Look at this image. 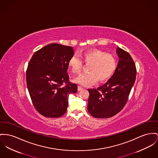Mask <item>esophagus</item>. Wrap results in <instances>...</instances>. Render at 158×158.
Returning a JSON list of instances; mask_svg holds the SVG:
<instances>
[{"label":"esophagus","instance_id":"34e87169","mask_svg":"<svg viewBox=\"0 0 158 158\" xmlns=\"http://www.w3.org/2000/svg\"><path fill=\"white\" fill-rule=\"evenodd\" d=\"M83 89V87H82L81 86H78V91H80Z\"/></svg>","mask_w":158,"mask_h":158}]
</instances>
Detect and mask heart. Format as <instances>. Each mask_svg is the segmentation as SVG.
Returning a JSON list of instances; mask_svg holds the SVG:
<instances>
[{"label": "heart", "mask_w": 158, "mask_h": 158, "mask_svg": "<svg viewBox=\"0 0 158 158\" xmlns=\"http://www.w3.org/2000/svg\"><path fill=\"white\" fill-rule=\"evenodd\" d=\"M82 58L88 66V73L80 74L74 79V82L88 86L98 81L101 83L110 79L116 72L118 62L116 57L99 49H90L84 52ZM83 61L80 57L74 54L69 60L68 65L71 72L78 74L83 67Z\"/></svg>", "instance_id": "b5f03b06"}]
</instances>
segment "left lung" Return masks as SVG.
<instances>
[{
    "label": "left lung",
    "mask_w": 158,
    "mask_h": 158,
    "mask_svg": "<svg viewBox=\"0 0 158 158\" xmlns=\"http://www.w3.org/2000/svg\"><path fill=\"white\" fill-rule=\"evenodd\" d=\"M116 53L119 60L114 75L98 89H88L87 110L95 118H109L119 113L126 104L135 81L137 69L131 55L119 47Z\"/></svg>",
    "instance_id": "left-lung-1"
}]
</instances>
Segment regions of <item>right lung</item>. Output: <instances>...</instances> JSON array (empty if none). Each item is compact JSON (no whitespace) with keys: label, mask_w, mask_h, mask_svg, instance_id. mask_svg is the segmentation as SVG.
I'll return each instance as SVG.
<instances>
[{"label":"right lung","mask_w":158,"mask_h":158,"mask_svg":"<svg viewBox=\"0 0 158 158\" xmlns=\"http://www.w3.org/2000/svg\"><path fill=\"white\" fill-rule=\"evenodd\" d=\"M72 47L48 44L32 56L26 71V82L33 105L41 115L57 118L65 113L68 96L77 92L67 72ZM66 85L63 86L62 85Z\"/></svg>","instance_id":"right-lung-1"}]
</instances>
